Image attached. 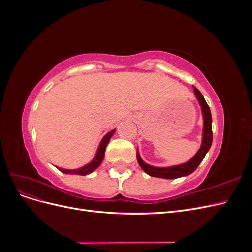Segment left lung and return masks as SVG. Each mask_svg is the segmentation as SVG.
<instances>
[{"label": "left lung", "instance_id": "obj_1", "mask_svg": "<svg viewBox=\"0 0 252 252\" xmlns=\"http://www.w3.org/2000/svg\"><path fill=\"white\" fill-rule=\"evenodd\" d=\"M193 91L197 102H199L202 110L203 116V131H202V143L201 147L197 150L196 154L189 159L188 162L169 166V167H156L145 163L141 156L139 149L136 150V158L142 169L151 177L156 178H162V179H178L182 177H186V175L192 173L200 163L203 161L206 154L211 147L212 144V118L211 112L209 109V106L206 103L203 94L200 93V90L193 86Z\"/></svg>", "mask_w": 252, "mask_h": 252}]
</instances>
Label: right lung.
I'll return each mask as SVG.
<instances>
[{
    "label": "right lung",
    "instance_id": "1",
    "mask_svg": "<svg viewBox=\"0 0 252 252\" xmlns=\"http://www.w3.org/2000/svg\"><path fill=\"white\" fill-rule=\"evenodd\" d=\"M114 132H116V129H113V130L109 131L108 133H106L104 135V138L102 139L100 144H98V147L96 149L94 158L91 159V161L88 164L80 167V168H78V169H64V168H60V167H57V168L60 171H62L63 173H65V174L86 175V174H89L91 172H94L97 168V167L101 165V163L103 162L106 147H107V145H108V143H109V141L111 139V136L114 134Z\"/></svg>",
    "mask_w": 252,
    "mask_h": 252
}]
</instances>
